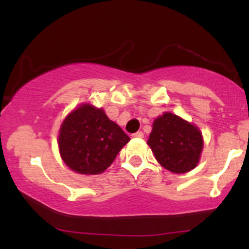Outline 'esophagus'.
Wrapping results in <instances>:
<instances>
[{"label":"esophagus","instance_id":"obj_1","mask_svg":"<svg viewBox=\"0 0 249 249\" xmlns=\"http://www.w3.org/2000/svg\"><path fill=\"white\" fill-rule=\"evenodd\" d=\"M132 137H134V138H142V137H144V132H142V131L135 132V134H132Z\"/></svg>","mask_w":249,"mask_h":249}]
</instances>
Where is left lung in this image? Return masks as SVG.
<instances>
[{
	"instance_id": "1",
	"label": "left lung",
	"mask_w": 249,
	"mask_h": 249,
	"mask_svg": "<svg viewBox=\"0 0 249 249\" xmlns=\"http://www.w3.org/2000/svg\"><path fill=\"white\" fill-rule=\"evenodd\" d=\"M147 144L163 168L185 173L198 163L203 138L195 125L172 113H164L153 124Z\"/></svg>"
}]
</instances>
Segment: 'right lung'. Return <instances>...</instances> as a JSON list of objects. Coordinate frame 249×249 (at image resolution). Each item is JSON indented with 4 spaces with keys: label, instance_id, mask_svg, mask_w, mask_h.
I'll return each mask as SVG.
<instances>
[{
    "label": "right lung",
    "instance_id": "1",
    "mask_svg": "<svg viewBox=\"0 0 249 249\" xmlns=\"http://www.w3.org/2000/svg\"><path fill=\"white\" fill-rule=\"evenodd\" d=\"M129 141V136L102 108L84 104L63 121L59 148L64 163L73 171L97 175L112 164Z\"/></svg>",
    "mask_w": 249,
    "mask_h": 249
}]
</instances>
